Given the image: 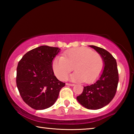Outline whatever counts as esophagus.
Returning a JSON list of instances; mask_svg holds the SVG:
<instances>
[{
    "instance_id": "1",
    "label": "esophagus",
    "mask_w": 134,
    "mask_h": 134,
    "mask_svg": "<svg viewBox=\"0 0 134 134\" xmlns=\"http://www.w3.org/2000/svg\"><path fill=\"white\" fill-rule=\"evenodd\" d=\"M67 86H74V84H71V83H66Z\"/></svg>"
}]
</instances>
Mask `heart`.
<instances>
[{"label": "heart", "instance_id": "heart-1", "mask_svg": "<svg viewBox=\"0 0 134 134\" xmlns=\"http://www.w3.org/2000/svg\"><path fill=\"white\" fill-rule=\"evenodd\" d=\"M52 67L56 76L61 80L66 78L74 67L76 71L70 76V80L90 83L100 75L103 69V60L99 53L80 47L65 51L63 57H56L52 63Z\"/></svg>", "mask_w": 134, "mask_h": 134}]
</instances>
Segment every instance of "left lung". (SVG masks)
Listing matches in <instances>:
<instances>
[{
	"label": "left lung",
	"instance_id": "8db88e82",
	"mask_svg": "<svg viewBox=\"0 0 134 134\" xmlns=\"http://www.w3.org/2000/svg\"><path fill=\"white\" fill-rule=\"evenodd\" d=\"M102 56L103 69L94 83L84 86L83 91L77 97L79 103L88 109L96 110L109 103L116 94L119 81L117 63L112 54L106 49L89 45Z\"/></svg>",
	"mask_w": 134,
	"mask_h": 134
}]
</instances>
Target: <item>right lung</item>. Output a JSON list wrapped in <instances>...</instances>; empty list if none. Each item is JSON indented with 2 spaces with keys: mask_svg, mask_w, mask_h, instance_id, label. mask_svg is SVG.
<instances>
[{
  "mask_svg": "<svg viewBox=\"0 0 134 134\" xmlns=\"http://www.w3.org/2000/svg\"><path fill=\"white\" fill-rule=\"evenodd\" d=\"M60 49L42 45L28 51L18 63L16 85L23 100L35 110L53 106L65 83L54 76L52 63Z\"/></svg>",
  "mask_w": 134,
  "mask_h": 134,
  "instance_id": "1",
  "label": "right lung"
}]
</instances>
